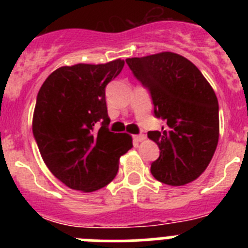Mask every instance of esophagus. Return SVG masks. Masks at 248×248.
<instances>
[{
	"instance_id": "1",
	"label": "esophagus",
	"mask_w": 248,
	"mask_h": 248,
	"mask_svg": "<svg viewBox=\"0 0 248 248\" xmlns=\"http://www.w3.org/2000/svg\"><path fill=\"white\" fill-rule=\"evenodd\" d=\"M145 135L144 134H138V135H134V140L135 141H143V140H145Z\"/></svg>"
}]
</instances>
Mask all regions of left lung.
Wrapping results in <instances>:
<instances>
[{
  "instance_id": "8db88e82",
  "label": "left lung",
  "mask_w": 248,
  "mask_h": 248,
  "mask_svg": "<svg viewBox=\"0 0 248 248\" xmlns=\"http://www.w3.org/2000/svg\"><path fill=\"white\" fill-rule=\"evenodd\" d=\"M149 89L161 130L149 131L160 156L151 164L156 180L181 186L196 180L211 161L220 135L218 102L199 68L172 52L125 59Z\"/></svg>"
}]
</instances>
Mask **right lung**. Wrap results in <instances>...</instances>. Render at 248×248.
<instances>
[{"label": "right lung", "instance_id": "add662e5", "mask_svg": "<svg viewBox=\"0 0 248 248\" xmlns=\"http://www.w3.org/2000/svg\"><path fill=\"white\" fill-rule=\"evenodd\" d=\"M123 67L122 59L65 65L39 89L34 139L50 172L71 189L93 192L107 186L117 175L120 156L133 148L130 135L108 129L105 87Z\"/></svg>", "mask_w": 248, "mask_h": 248}]
</instances>
